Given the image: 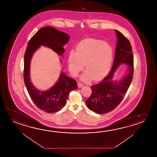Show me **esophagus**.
<instances>
[{"label":"esophagus","instance_id":"1","mask_svg":"<svg viewBox=\"0 0 157 157\" xmlns=\"http://www.w3.org/2000/svg\"><path fill=\"white\" fill-rule=\"evenodd\" d=\"M78 86L79 88H82L83 86V84H82L80 83H78Z\"/></svg>","mask_w":157,"mask_h":157}]
</instances>
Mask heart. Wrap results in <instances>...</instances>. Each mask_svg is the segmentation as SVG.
<instances>
[{
    "instance_id": "b5f03b06",
    "label": "heart",
    "mask_w": 157,
    "mask_h": 157,
    "mask_svg": "<svg viewBox=\"0 0 157 157\" xmlns=\"http://www.w3.org/2000/svg\"><path fill=\"white\" fill-rule=\"evenodd\" d=\"M113 50L112 46L101 40L87 39L77 46L76 51L68 56V67L71 74L77 76L85 67L81 80L89 82L101 80L109 73L112 64Z\"/></svg>"
}]
</instances>
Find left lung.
Segmentation results:
<instances>
[{"mask_svg":"<svg viewBox=\"0 0 157 157\" xmlns=\"http://www.w3.org/2000/svg\"><path fill=\"white\" fill-rule=\"evenodd\" d=\"M117 41L112 69L99 83L91 86L92 94L86 101L90 110L103 114L115 109L124 98L132 81L134 73V59L131 44L121 33L116 30ZM128 65L127 73L119 81H113L114 74L121 64Z\"/></svg>","mask_w":157,"mask_h":157,"instance_id":"left-lung-1","label":"left lung"}]
</instances>
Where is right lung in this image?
<instances>
[{
    "label": "right lung",
    "mask_w": 157,
    "mask_h": 157,
    "mask_svg": "<svg viewBox=\"0 0 157 157\" xmlns=\"http://www.w3.org/2000/svg\"><path fill=\"white\" fill-rule=\"evenodd\" d=\"M69 36L51 27L39 29L29 41L24 57V82L29 96L37 107L48 113L60 110L65 104L69 93L77 89L76 80L62 71L56 83L49 90L41 91L33 85L30 79V63L33 54L41 46L51 48L60 56L65 52Z\"/></svg>",
    "instance_id": "obj_1"
}]
</instances>
